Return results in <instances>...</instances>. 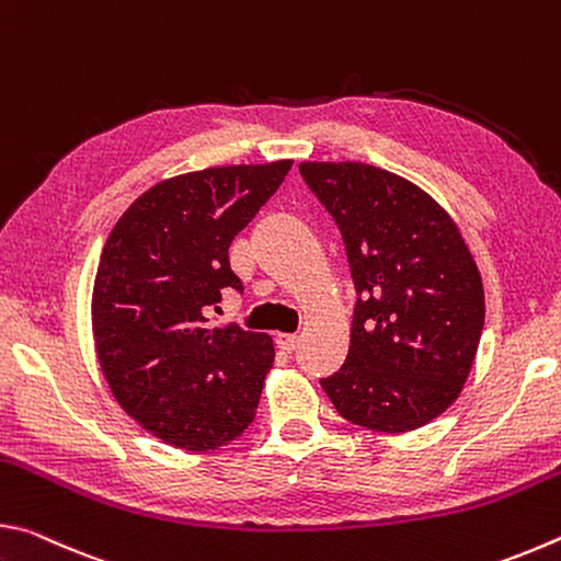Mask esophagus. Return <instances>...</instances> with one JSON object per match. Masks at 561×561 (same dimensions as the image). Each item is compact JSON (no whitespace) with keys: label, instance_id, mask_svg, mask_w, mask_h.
Instances as JSON below:
<instances>
[{"label":"esophagus","instance_id":"esophagus-1","mask_svg":"<svg viewBox=\"0 0 561 561\" xmlns=\"http://www.w3.org/2000/svg\"><path fill=\"white\" fill-rule=\"evenodd\" d=\"M277 346L282 348V351H287V354H291L294 348H297V344H299V336H294V334H277Z\"/></svg>","mask_w":561,"mask_h":561}]
</instances>
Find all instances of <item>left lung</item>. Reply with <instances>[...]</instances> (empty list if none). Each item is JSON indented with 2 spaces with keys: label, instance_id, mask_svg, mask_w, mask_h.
Returning <instances> with one entry per match:
<instances>
[{
  "label": "left lung",
  "instance_id": "left-lung-1",
  "mask_svg": "<svg viewBox=\"0 0 561 561\" xmlns=\"http://www.w3.org/2000/svg\"><path fill=\"white\" fill-rule=\"evenodd\" d=\"M344 237L356 309L344 366L321 378L341 417L421 428L468 381L485 291L458 225L421 187L366 163H301Z\"/></svg>",
  "mask_w": 561,
  "mask_h": 561
}]
</instances>
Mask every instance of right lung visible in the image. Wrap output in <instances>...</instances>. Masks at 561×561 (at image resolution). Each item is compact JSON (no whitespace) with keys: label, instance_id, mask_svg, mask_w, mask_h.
<instances>
[{"label":"right lung","instance_id":"obj_1","mask_svg":"<svg viewBox=\"0 0 561 561\" xmlns=\"http://www.w3.org/2000/svg\"><path fill=\"white\" fill-rule=\"evenodd\" d=\"M291 160L225 165L146 190L101 252L91 324L101 371L123 411L180 450L222 448L254 421L274 364L270 334L207 327L237 232L277 193Z\"/></svg>","mask_w":561,"mask_h":561}]
</instances>
